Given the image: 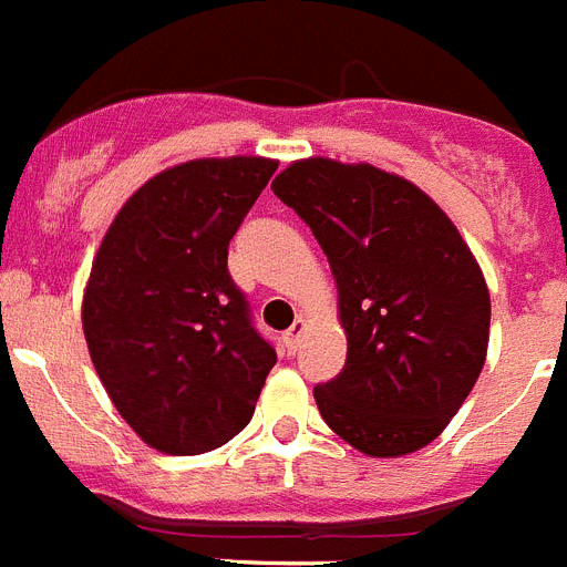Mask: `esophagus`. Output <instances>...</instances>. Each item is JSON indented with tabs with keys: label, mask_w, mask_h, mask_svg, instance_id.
<instances>
[{
	"label": "esophagus",
	"mask_w": 567,
	"mask_h": 567,
	"mask_svg": "<svg viewBox=\"0 0 567 567\" xmlns=\"http://www.w3.org/2000/svg\"><path fill=\"white\" fill-rule=\"evenodd\" d=\"M303 334H306V320H295L292 329H289L287 334H284V340H287L289 351H298L300 340H303Z\"/></svg>",
	"instance_id": "1"
}]
</instances>
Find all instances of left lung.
Wrapping results in <instances>:
<instances>
[{"label":"left lung","mask_w":567,"mask_h":567,"mask_svg":"<svg viewBox=\"0 0 567 567\" xmlns=\"http://www.w3.org/2000/svg\"><path fill=\"white\" fill-rule=\"evenodd\" d=\"M272 190L311 227L337 280L348 354L315 388L323 422L371 455L439 439L484 371L489 289L444 210L399 174L298 159Z\"/></svg>","instance_id":"left-lung-1"}]
</instances>
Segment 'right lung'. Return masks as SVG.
<instances>
[{
  "instance_id": "1",
  "label": "right lung",
  "mask_w": 567,
  "mask_h": 567,
  "mask_svg": "<svg viewBox=\"0 0 567 567\" xmlns=\"http://www.w3.org/2000/svg\"><path fill=\"white\" fill-rule=\"evenodd\" d=\"M275 168L205 157L159 171L97 247L83 337L117 413L159 453H210L241 433L278 360L227 272L230 238Z\"/></svg>"
}]
</instances>
